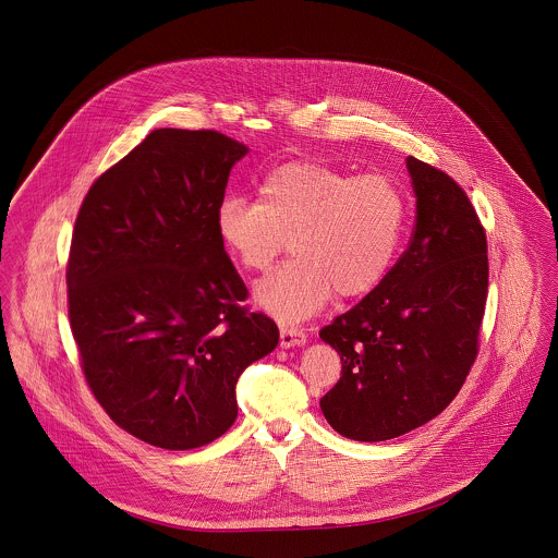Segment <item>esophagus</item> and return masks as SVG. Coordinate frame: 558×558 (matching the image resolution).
<instances>
[{
    "label": "esophagus",
    "instance_id": "obj_1",
    "mask_svg": "<svg viewBox=\"0 0 558 558\" xmlns=\"http://www.w3.org/2000/svg\"><path fill=\"white\" fill-rule=\"evenodd\" d=\"M305 341H307V337H305L303 328H299L294 324H282L280 326V345L284 347V349L305 345Z\"/></svg>",
    "mask_w": 558,
    "mask_h": 558
}]
</instances>
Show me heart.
Returning a JSON list of instances; mask_svg holds the SVG:
<instances>
[{
	"instance_id": "1",
	"label": "heart",
	"mask_w": 558,
	"mask_h": 558,
	"mask_svg": "<svg viewBox=\"0 0 558 558\" xmlns=\"http://www.w3.org/2000/svg\"><path fill=\"white\" fill-rule=\"evenodd\" d=\"M408 196L387 173L351 175L319 160H292L269 171L259 198L228 194L215 230L240 267L266 271L291 239L294 257L262 280L255 301L280 319L318 312L337 292L374 291L398 259Z\"/></svg>"
}]
</instances>
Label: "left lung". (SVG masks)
<instances>
[{"instance_id":"8db88e82","label":"left lung","mask_w":558,"mask_h":558,"mask_svg":"<svg viewBox=\"0 0 558 558\" xmlns=\"http://www.w3.org/2000/svg\"><path fill=\"white\" fill-rule=\"evenodd\" d=\"M408 171L416 192L408 248L374 291L319 330L343 364L319 408L355 441L393 439L441 414L477 360L485 228L446 171L414 157Z\"/></svg>"}]
</instances>
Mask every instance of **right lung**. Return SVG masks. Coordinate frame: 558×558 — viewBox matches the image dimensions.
Masks as SVG:
<instances>
[{
  "instance_id": "right-lung-1",
  "label": "right lung",
  "mask_w": 558,
  "mask_h": 558,
  "mask_svg": "<svg viewBox=\"0 0 558 558\" xmlns=\"http://www.w3.org/2000/svg\"><path fill=\"white\" fill-rule=\"evenodd\" d=\"M246 146L213 130H157L81 203L66 303L81 371L110 421L162 450L234 425L244 368L278 345L251 312L215 213Z\"/></svg>"
}]
</instances>
